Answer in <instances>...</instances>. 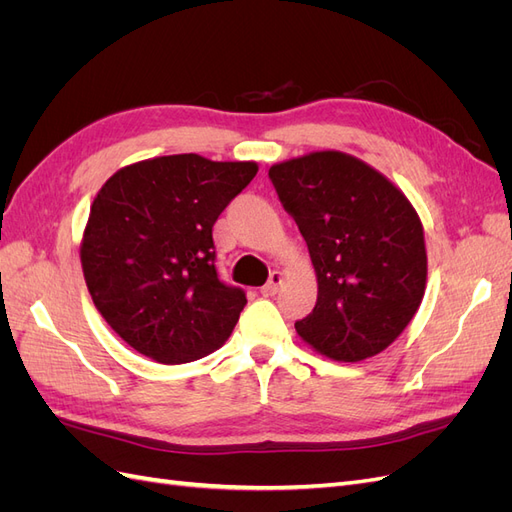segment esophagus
I'll return each instance as SVG.
<instances>
[{"instance_id":"esophagus-1","label":"esophagus","mask_w":512,"mask_h":512,"mask_svg":"<svg viewBox=\"0 0 512 512\" xmlns=\"http://www.w3.org/2000/svg\"><path fill=\"white\" fill-rule=\"evenodd\" d=\"M282 284H284V273L282 271H273L271 277H269V282L260 288L262 297H273V294L280 290Z\"/></svg>"}]
</instances>
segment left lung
I'll return each instance as SVG.
<instances>
[{"mask_svg": "<svg viewBox=\"0 0 512 512\" xmlns=\"http://www.w3.org/2000/svg\"><path fill=\"white\" fill-rule=\"evenodd\" d=\"M297 222L318 280L299 337L333 361L356 363L389 348L421 307L427 252L421 218L380 170L324 149L269 168Z\"/></svg>", "mask_w": 512, "mask_h": 512, "instance_id": "obj_1", "label": "left lung"}]
</instances>
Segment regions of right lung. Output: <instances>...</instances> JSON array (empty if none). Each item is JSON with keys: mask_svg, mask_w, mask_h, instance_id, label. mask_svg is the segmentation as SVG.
<instances>
[{"mask_svg": "<svg viewBox=\"0 0 512 512\" xmlns=\"http://www.w3.org/2000/svg\"><path fill=\"white\" fill-rule=\"evenodd\" d=\"M256 162L198 153L119 168L98 190L81 239L85 284L123 342L164 365L218 350L247 303L215 271L213 224Z\"/></svg>", "mask_w": 512, "mask_h": 512, "instance_id": "right-lung-1", "label": "right lung"}]
</instances>
